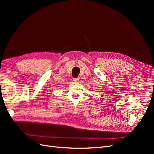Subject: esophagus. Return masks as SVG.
I'll return each mask as SVG.
<instances>
[{
    "label": "esophagus",
    "instance_id": "1",
    "mask_svg": "<svg viewBox=\"0 0 154 154\" xmlns=\"http://www.w3.org/2000/svg\"><path fill=\"white\" fill-rule=\"evenodd\" d=\"M73 81L74 82H79V78H74L73 79Z\"/></svg>",
    "mask_w": 154,
    "mask_h": 154
}]
</instances>
